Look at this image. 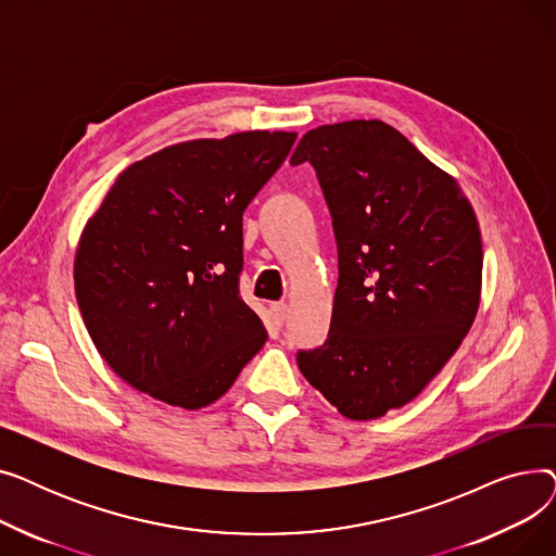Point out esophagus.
I'll return each mask as SVG.
<instances>
[{
	"label": "esophagus",
	"mask_w": 556,
	"mask_h": 556,
	"mask_svg": "<svg viewBox=\"0 0 556 556\" xmlns=\"http://www.w3.org/2000/svg\"><path fill=\"white\" fill-rule=\"evenodd\" d=\"M270 315L275 319V325H283L286 317H288V304L286 302H275L270 306Z\"/></svg>",
	"instance_id": "esophagus-1"
}]
</instances>
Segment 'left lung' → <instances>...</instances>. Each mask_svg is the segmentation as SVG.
I'll return each mask as SVG.
<instances>
[{"label":"left lung","instance_id":"8db88e82","mask_svg":"<svg viewBox=\"0 0 556 556\" xmlns=\"http://www.w3.org/2000/svg\"><path fill=\"white\" fill-rule=\"evenodd\" d=\"M304 162L333 218L338 288L327 342L298 365L340 415L378 419L410 403L473 325L478 218L455 178L378 119L308 130L290 157Z\"/></svg>","mask_w":556,"mask_h":556}]
</instances>
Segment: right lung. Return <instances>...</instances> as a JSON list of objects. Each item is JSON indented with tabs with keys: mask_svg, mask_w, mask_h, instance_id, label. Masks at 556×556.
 Segmentation results:
<instances>
[{
	"mask_svg": "<svg viewBox=\"0 0 556 556\" xmlns=\"http://www.w3.org/2000/svg\"><path fill=\"white\" fill-rule=\"evenodd\" d=\"M295 132L168 146L130 164L87 220L74 286L103 361L185 410L220 399L268 340L241 300L243 212Z\"/></svg>",
	"mask_w": 556,
	"mask_h": 556,
	"instance_id": "right-lung-1",
	"label": "right lung"
}]
</instances>
